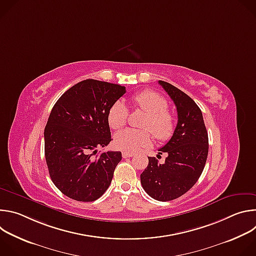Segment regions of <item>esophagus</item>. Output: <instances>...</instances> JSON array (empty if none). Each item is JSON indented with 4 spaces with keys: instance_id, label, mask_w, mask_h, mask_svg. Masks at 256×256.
<instances>
[{
    "instance_id": "34e87169",
    "label": "esophagus",
    "mask_w": 256,
    "mask_h": 256,
    "mask_svg": "<svg viewBox=\"0 0 256 256\" xmlns=\"http://www.w3.org/2000/svg\"><path fill=\"white\" fill-rule=\"evenodd\" d=\"M134 153H128V152H124V153H122V157H124V159L130 158V157H134Z\"/></svg>"
}]
</instances>
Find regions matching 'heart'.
Returning a JSON list of instances; mask_svg holds the SVG:
<instances>
[{
    "label": "heart",
    "instance_id": "obj_1",
    "mask_svg": "<svg viewBox=\"0 0 256 256\" xmlns=\"http://www.w3.org/2000/svg\"><path fill=\"white\" fill-rule=\"evenodd\" d=\"M132 105L147 114V118L142 124L144 130L126 128L118 132L114 136L116 147L124 152L134 153L152 142V136L158 140H169L176 126L174 114L169 110L167 100L153 90H146L132 97ZM128 108L120 100L116 101L107 114V120L114 130H120L128 122ZM150 131L149 132L146 130Z\"/></svg>",
    "mask_w": 256,
    "mask_h": 256
}]
</instances>
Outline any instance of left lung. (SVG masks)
I'll return each instance as SVG.
<instances>
[{
  "instance_id": "obj_1",
  "label": "left lung",
  "mask_w": 256,
  "mask_h": 256,
  "mask_svg": "<svg viewBox=\"0 0 256 256\" xmlns=\"http://www.w3.org/2000/svg\"><path fill=\"white\" fill-rule=\"evenodd\" d=\"M173 100L178 122L171 138L159 149V157H167L160 164L148 157L149 164L140 174L144 192L159 202L175 200L188 192L198 180L208 153V138L202 114L196 103L173 85L159 81Z\"/></svg>"
}]
</instances>
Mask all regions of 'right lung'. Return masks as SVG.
<instances>
[{
  "instance_id": "right-lung-1",
  "label": "right lung",
  "mask_w": 256,
  "mask_h": 256,
  "mask_svg": "<svg viewBox=\"0 0 256 256\" xmlns=\"http://www.w3.org/2000/svg\"><path fill=\"white\" fill-rule=\"evenodd\" d=\"M124 93L118 84L87 79L54 105L44 128V154L54 184L68 198L94 202L110 186L122 153H96L112 140L107 114Z\"/></svg>"
}]
</instances>
